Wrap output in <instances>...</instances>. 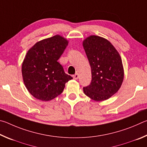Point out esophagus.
Instances as JSON below:
<instances>
[{"label": "esophagus", "instance_id": "1", "mask_svg": "<svg viewBox=\"0 0 147 147\" xmlns=\"http://www.w3.org/2000/svg\"><path fill=\"white\" fill-rule=\"evenodd\" d=\"M73 78L75 79V80L78 79V78H79V74H78V73H76L75 74H74V75L73 76Z\"/></svg>", "mask_w": 147, "mask_h": 147}]
</instances>
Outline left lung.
<instances>
[{
    "instance_id": "left-lung-1",
    "label": "left lung",
    "mask_w": 147,
    "mask_h": 147,
    "mask_svg": "<svg viewBox=\"0 0 147 147\" xmlns=\"http://www.w3.org/2000/svg\"><path fill=\"white\" fill-rule=\"evenodd\" d=\"M83 47L91 68V82L83 88L84 93L96 101L110 98L121 88L124 78L122 59L110 42L101 37L90 36Z\"/></svg>"
}]
</instances>
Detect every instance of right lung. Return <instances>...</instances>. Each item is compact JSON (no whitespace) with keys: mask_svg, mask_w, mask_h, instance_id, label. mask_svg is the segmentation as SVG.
I'll return each mask as SVG.
<instances>
[{"mask_svg":"<svg viewBox=\"0 0 147 147\" xmlns=\"http://www.w3.org/2000/svg\"><path fill=\"white\" fill-rule=\"evenodd\" d=\"M67 45V39L56 35L36 43L26 53L22 75L26 89L35 98L42 101L54 99L73 79L58 61Z\"/></svg>","mask_w":147,"mask_h":147,"instance_id":"right-lung-1","label":"right lung"}]
</instances>
